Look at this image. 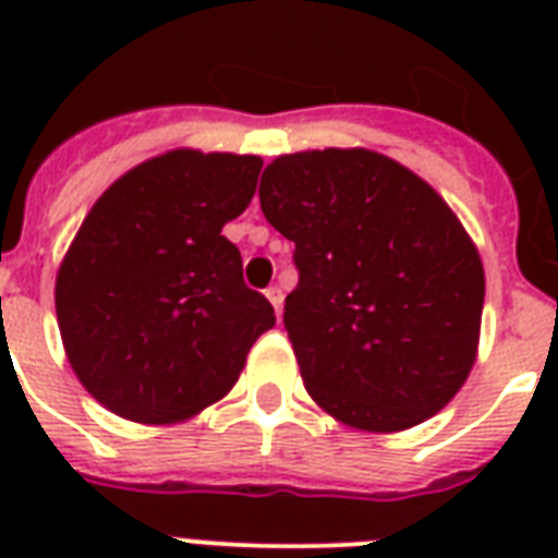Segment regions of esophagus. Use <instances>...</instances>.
<instances>
[{
	"instance_id": "obj_1",
	"label": "esophagus",
	"mask_w": 558,
	"mask_h": 558,
	"mask_svg": "<svg viewBox=\"0 0 558 558\" xmlns=\"http://www.w3.org/2000/svg\"><path fill=\"white\" fill-rule=\"evenodd\" d=\"M266 298H269V304L275 306V313H283V292H280V287L266 289Z\"/></svg>"
}]
</instances>
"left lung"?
<instances>
[{"label":"left lung","mask_w":558,"mask_h":558,"mask_svg":"<svg viewBox=\"0 0 558 558\" xmlns=\"http://www.w3.org/2000/svg\"><path fill=\"white\" fill-rule=\"evenodd\" d=\"M260 208L295 243L283 324L306 393L373 434L449 405L477 359L486 278L440 193L381 153L327 147L271 161Z\"/></svg>","instance_id":"8db88e82"}]
</instances>
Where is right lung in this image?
Returning a JSON list of instances; mask_svg holds the SVG:
<instances>
[{"instance_id": "right-lung-1", "label": "right lung", "mask_w": 558, "mask_h": 558, "mask_svg": "<svg viewBox=\"0 0 558 558\" xmlns=\"http://www.w3.org/2000/svg\"><path fill=\"white\" fill-rule=\"evenodd\" d=\"M260 168V156L179 147L92 205L57 269L54 306L65 359L107 411L144 425L191 420L234 388L275 327L222 236Z\"/></svg>"}]
</instances>
